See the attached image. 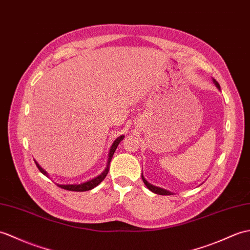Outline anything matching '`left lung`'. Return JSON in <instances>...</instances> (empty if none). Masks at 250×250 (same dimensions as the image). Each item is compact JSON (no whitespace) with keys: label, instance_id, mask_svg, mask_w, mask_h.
Returning a JSON list of instances; mask_svg holds the SVG:
<instances>
[{"label":"left lung","instance_id":"8db88e82","mask_svg":"<svg viewBox=\"0 0 250 250\" xmlns=\"http://www.w3.org/2000/svg\"><path fill=\"white\" fill-rule=\"evenodd\" d=\"M213 82H214V84L216 85V87L218 89H220V87H219V84L216 82V80H213ZM142 179H143V181H144V183L146 184V187L151 190V191H153V193H155V194H159V195H171V193L170 191H168V190H166V189H164V188H158V187H154V185H152V184H150L146 179L144 178V176L142 175Z\"/></svg>","mask_w":250,"mask_h":250}]
</instances>
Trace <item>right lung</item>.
Segmentation results:
<instances>
[{"label": "right lung", "mask_w": 250, "mask_h": 250, "mask_svg": "<svg viewBox=\"0 0 250 250\" xmlns=\"http://www.w3.org/2000/svg\"><path fill=\"white\" fill-rule=\"evenodd\" d=\"M124 135H120L119 137H117L114 141L113 145L111 149H109V152H108V159H107V163H106V167L105 169L103 170V172H101V175H99L98 177L94 178L89 180V181L87 182H84V183H81V184H57V187H60L61 188H63V189H67V190H73V191H86V190H89V189H92L94 188H96L98 184H100L104 179H105V177L107 176L108 173V169H109V163H111L112 161V158L114 155V152L115 150L117 149L119 143L123 141L124 139ZM35 163H36V166L38 167V169L40 170V172L43 173L44 176H48V173H46V171H44L42 167L39 166V164L37 163L36 161H35Z\"/></svg>", "instance_id": "right-lung-1"}]
</instances>
